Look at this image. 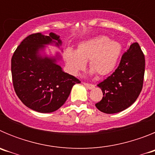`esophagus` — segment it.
Instances as JSON below:
<instances>
[{
    "mask_svg": "<svg viewBox=\"0 0 155 155\" xmlns=\"http://www.w3.org/2000/svg\"><path fill=\"white\" fill-rule=\"evenodd\" d=\"M83 84H84V85L87 88H88V89H93L94 87V85L92 84H89V83H86V82H83Z\"/></svg>",
    "mask_w": 155,
    "mask_h": 155,
    "instance_id": "34e87169",
    "label": "esophagus"
}]
</instances>
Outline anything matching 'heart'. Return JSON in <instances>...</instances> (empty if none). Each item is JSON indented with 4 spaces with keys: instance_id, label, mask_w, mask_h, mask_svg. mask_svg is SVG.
Here are the masks:
<instances>
[{
    "instance_id": "heart-1",
    "label": "heart",
    "mask_w": 155,
    "mask_h": 155,
    "mask_svg": "<svg viewBox=\"0 0 155 155\" xmlns=\"http://www.w3.org/2000/svg\"><path fill=\"white\" fill-rule=\"evenodd\" d=\"M121 50L122 46L119 42L100 35L81 42L76 53L68 50L64 53V59L72 74H78L89 61V68L93 72L99 76H105L116 68Z\"/></svg>"
}]
</instances>
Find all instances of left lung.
I'll return each instance as SVG.
<instances>
[{
	"label": "left lung",
	"mask_w": 155,
	"mask_h": 155,
	"mask_svg": "<svg viewBox=\"0 0 155 155\" xmlns=\"http://www.w3.org/2000/svg\"><path fill=\"white\" fill-rule=\"evenodd\" d=\"M144 71V54L137 42H134L122 55L116 71L98 84L103 97L95 104L97 109L113 114L130 107L141 92Z\"/></svg>",
	"instance_id": "left-lung-1"
}]
</instances>
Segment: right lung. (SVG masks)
<instances>
[{"instance_id":"obj_1","label":"right lung","mask_w":155,"mask_h":155,"mask_svg":"<svg viewBox=\"0 0 155 155\" xmlns=\"http://www.w3.org/2000/svg\"><path fill=\"white\" fill-rule=\"evenodd\" d=\"M61 39L56 34H31L22 40L12 58L14 89L22 103L29 109L42 113H52L61 108L80 80L64 73L55 59L42 58L37 54L44 44Z\"/></svg>"}]
</instances>
